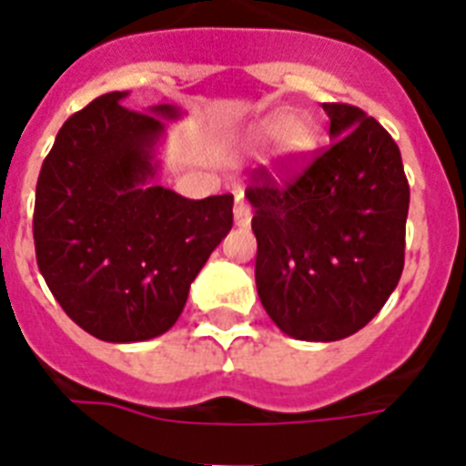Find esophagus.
Returning a JSON list of instances; mask_svg holds the SVG:
<instances>
[{"mask_svg":"<svg viewBox=\"0 0 466 466\" xmlns=\"http://www.w3.org/2000/svg\"><path fill=\"white\" fill-rule=\"evenodd\" d=\"M248 222H251V206L244 198H237V203H234V225L246 227Z\"/></svg>","mask_w":466,"mask_h":466,"instance_id":"esophagus-1","label":"esophagus"}]
</instances>
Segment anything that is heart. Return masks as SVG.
<instances>
[{"mask_svg": "<svg viewBox=\"0 0 466 466\" xmlns=\"http://www.w3.org/2000/svg\"><path fill=\"white\" fill-rule=\"evenodd\" d=\"M279 139V156L289 163L300 160L315 144L312 130L306 123H300L291 113H272L260 123H256L251 130L246 132L244 142L248 147H265V144Z\"/></svg>", "mask_w": 466, "mask_h": 466, "instance_id": "b5f03b06", "label": "heart"}]
</instances>
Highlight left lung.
<instances>
[{
	"label": "left lung",
	"instance_id": "obj_1",
	"mask_svg": "<svg viewBox=\"0 0 466 466\" xmlns=\"http://www.w3.org/2000/svg\"><path fill=\"white\" fill-rule=\"evenodd\" d=\"M331 144L291 177L258 167L246 198L260 303L299 341H339L402 275L410 185L393 137L362 108L324 104Z\"/></svg>",
	"mask_w": 466,
	"mask_h": 466
}]
</instances>
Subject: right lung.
<instances>
[{"label": "right lung", "instance_id": "1", "mask_svg": "<svg viewBox=\"0 0 466 466\" xmlns=\"http://www.w3.org/2000/svg\"><path fill=\"white\" fill-rule=\"evenodd\" d=\"M101 94L73 113L42 163L33 237L46 287L101 341L166 334L215 246L232 229V194L201 201L151 185L154 147L177 118L167 104L123 106Z\"/></svg>", "mask_w": 466, "mask_h": 466}]
</instances>
